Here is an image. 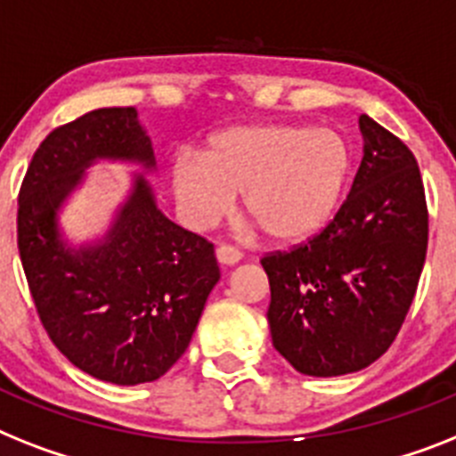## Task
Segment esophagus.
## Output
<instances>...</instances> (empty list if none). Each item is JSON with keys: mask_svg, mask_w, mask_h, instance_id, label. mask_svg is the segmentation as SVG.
I'll return each instance as SVG.
<instances>
[{"mask_svg": "<svg viewBox=\"0 0 456 456\" xmlns=\"http://www.w3.org/2000/svg\"><path fill=\"white\" fill-rule=\"evenodd\" d=\"M240 258H242L240 249H235L231 244H221L219 249H216V261H219L221 265H235Z\"/></svg>", "mask_w": 456, "mask_h": 456, "instance_id": "1", "label": "esophagus"}]
</instances>
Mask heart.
<instances>
[{"label": "heart", "instance_id": "b5f03b06", "mask_svg": "<svg viewBox=\"0 0 456 456\" xmlns=\"http://www.w3.org/2000/svg\"><path fill=\"white\" fill-rule=\"evenodd\" d=\"M354 153L330 127L261 123L216 133L202 158L179 156L172 191L183 224L207 231L242 193L244 212L274 242H303L326 228L340 207Z\"/></svg>", "mask_w": 456, "mask_h": 456}]
</instances>
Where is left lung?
Instances as JSON below:
<instances>
[{"label": "left lung", "instance_id": "left-lung-1", "mask_svg": "<svg viewBox=\"0 0 456 456\" xmlns=\"http://www.w3.org/2000/svg\"><path fill=\"white\" fill-rule=\"evenodd\" d=\"M363 160L347 200L322 232L261 258L273 345L312 378L370 366L403 326L428 242V212L408 146L359 118Z\"/></svg>", "mask_w": 456, "mask_h": 456}]
</instances>
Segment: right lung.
Segmentation results:
<instances>
[{"label":"right lung","instance_id":"right-lung-1","mask_svg":"<svg viewBox=\"0 0 456 456\" xmlns=\"http://www.w3.org/2000/svg\"><path fill=\"white\" fill-rule=\"evenodd\" d=\"M102 158L156 167L134 107L95 109L41 142L18 195V251L53 345L93 378L130 387L186 352L221 273L214 244L172 224L142 175L102 242L67 247L58 209Z\"/></svg>","mask_w":456,"mask_h":456}]
</instances>
